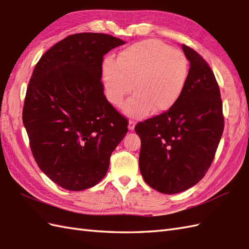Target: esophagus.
Segmentation results:
<instances>
[{
    "mask_svg": "<svg viewBox=\"0 0 249 249\" xmlns=\"http://www.w3.org/2000/svg\"><path fill=\"white\" fill-rule=\"evenodd\" d=\"M134 126H136V121L130 119L129 122H128V128H129V130H133L134 129Z\"/></svg>",
    "mask_w": 249,
    "mask_h": 249,
    "instance_id": "34e87169",
    "label": "esophagus"
}]
</instances>
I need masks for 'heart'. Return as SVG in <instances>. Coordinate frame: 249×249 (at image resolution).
<instances>
[{
	"label": "heart",
	"mask_w": 249,
	"mask_h": 249,
	"mask_svg": "<svg viewBox=\"0 0 249 249\" xmlns=\"http://www.w3.org/2000/svg\"><path fill=\"white\" fill-rule=\"evenodd\" d=\"M102 74L107 100L119 107L133 88L136 95L125 112L144 117L151 110L165 112L178 101L187 84L189 61L180 50L147 39L124 49L116 60L105 59Z\"/></svg>",
	"instance_id": "heart-1"
}]
</instances>
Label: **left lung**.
<instances>
[{
	"label": "left lung",
	"instance_id": "1",
	"mask_svg": "<svg viewBox=\"0 0 249 249\" xmlns=\"http://www.w3.org/2000/svg\"><path fill=\"white\" fill-rule=\"evenodd\" d=\"M182 50L190 69L178 101L134 127L141 139V174L152 189L164 194L180 193L203 178L224 128L214 73L195 50L186 45Z\"/></svg>",
	"mask_w": 249,
	"mask_h": 249
}]
</instances>
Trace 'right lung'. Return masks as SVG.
Wrapping results in <instances>:
<instances>
[{
    "label": "right lung",
    "mask_w": 249,
    "mask_h": 249,
    "mask_svg": "<svg viewBox=\"0 0 249 249\" xmlns=\"http://www.w3.org/2000/svg\"><path fill=\"white\" fill-rule=\"evenodd\" d=\"M124 44L104 33L72 34L34 68L23 122L37 166L63 189L81 191L100 182L128 130L101 81L104 55Z\"/></svg>",
    "instance_id": "obj_1"
}]
</instances>
